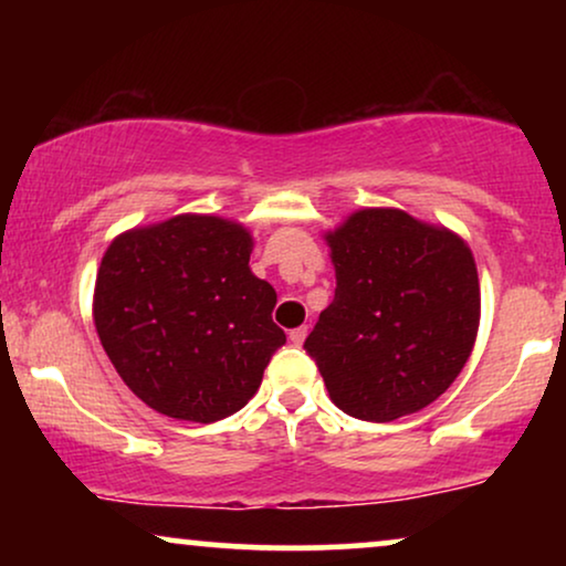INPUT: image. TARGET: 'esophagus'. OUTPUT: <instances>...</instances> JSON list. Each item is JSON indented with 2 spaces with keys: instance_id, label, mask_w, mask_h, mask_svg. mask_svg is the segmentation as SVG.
<instances>
[{
  "instance_id": "obj_1",
  "label": "esophagus",
  "mask_w": 566,
  "mask_h": 566,
  "mask_svg": "<svg viewBox=\"0 0 566 566\" xmlns=\"http://www.w3.org/2000/svg\"><path fill=\"white\" fill-rule=\"evenodd\" d=\"M306 335H308V327L304 324V327H296V329H291L289 332V337H291V343L293 345H301L306 339Z\"/></svg>"
}]
</instances>
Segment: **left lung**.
Wrapping results in <instances>:
<instances>
[{
  "instance_id": "obj_1",
  "label": "left lung",
  "mask_w": 566,
  "mask_h": 566,
  "mask_svg": "<svg viewBox=\"0 0 566 566\" xmlns=\"http://www.w3.org/2000/svg\"><path fill=\"white\" fill-rule=\"evenodd\" d=\"M324 239L337 289L304 350L329 399L368 422L420 412L474 347V254L459 234L397 208H363Z\"/></svg>"
}]
</instances>
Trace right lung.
Here are the masks:
<instances>
[{
  "label": "right lung",
  "instance_id": "obj_1",
  "mask_svg": "<svg viewBox=\"0 0 566 566\" xmlns=\"http://www.w3.org/2000/svg\"><path fill=\"white\" fill-rule=\"evenodd\" d=\"M250 254L244 227L198 213L107 247L92 301L99 343L159 415L206 424L239 412L285 345L275 289L252 273Z\"/></svg>",
  "mask_w": 566,
  "mask_h": 566
}]
</instances>
